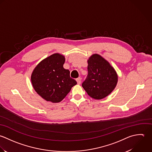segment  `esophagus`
I'll list each match as a JSON object with an SVG mask.
<instances>
[{
  "mask_svg": "<svg viewBox=\"0 0 152 152\" xmlns=\"http://www.w3.org/2000/svg\"><path fill=\"white\" fill-rule=\"evenodd\" d=\"M76 81H77V83L78 85H80L81 83V79L80 77H78L76 79Z\"/></svg>",
  "mask_w": 152,
  "mask_h": 152,
  "instance_id": "obj_1",
  "label": "esophagus"
}]
</instances>
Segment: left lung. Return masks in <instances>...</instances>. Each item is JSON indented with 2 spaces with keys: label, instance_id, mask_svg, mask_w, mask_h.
<instances>
[{
  "label": "left lung",
  "instance_id": "left-lung-1",
  "mask_svg": "<svg viewBox=\"0 0 152 152\" xmlns=\"http://www.w3.org/2000/svg\"><path fill=\"white\" fill-rule=\"evenodd\" d=\"M88 75L82 87L88 95L97 100L102 99L113 91L118 76L110 64L98 54H93L88 61Z\"/></svg>",
  "mask_w": 152,
  "mask_h": 152
}]
</instances>
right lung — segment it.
Masks as SVG:
<instances>
[{
	"mask_svg": "<svg viewBox=\"0 0 152 152\" xmlns=\"http://www.w3.org/2000/svg\"><path fill=\"white\" fill-rule=\"evenodd\" d=\"M64 56L55 53L41 61L34 69L31 82L34 91L43 99L52 103L61 102L77 84L63 67Z\"/></svg>",
	"mask_w": 152,
	"mask_h": 152,
	"instance_id": "obj_1",
	"label": "right lung"
}]
</instances>
